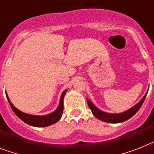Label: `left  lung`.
I'll return each mask as SVG.
<instances>
[{"instance_id": "8db88e82", "label": "left lung", "mask_w": 154, "mask_h": 154, "mask_svg": "<svg viewBox=\"0 0 154 154\" xmlns=\"http://www.w3.org/2000/svg\"><path fill=\"white\" fill-rule=\"evenodd\" d=\"M148 91L146 93V94L143 96V97L141 99L140 101L137 103L136 105H134L133 107L131 109L126 110V111L123 112H120V113H110V112H106L96 106V105L88 98H86L87 101V104H88L89 108L91 109V112H92L93 115L95 117L99 119L101 121L106 122V123H112V124H118V123H122L126 120H129L130 118H131L134 114L136 113L138 111V109H140L142 105H143V101H144L145 98L146 97V94Z\"/></svg>"}]
</instances>
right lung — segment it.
Instances as JSON below:
<instances>
[{
    "mask_svg": "<svg viewBox=\"0 0 154 154\" xmlns=\"http://www.w3.org/2000/svg\"><path fill=\"white\" fill-rule=\"evenodd\" d=\"M67 91H68V90H65L62 93L60 98L58 107L56 109L55 111H53V112H50L49 114H46V115L42 116L32 115V114L26 113V112H23L19 110L11 102L9 97L8 96L7 93H5L6 97H7L8 101L9 102L11 109L13 110L15 114L20 118V120L25 122L26 124H29V125L33 126V127L42 128V127H47V126L52 125V124H55V123H57V122H58L60 120L63 110V97H64V95H65Z\"/></svg>",
    "mask_w": 154,
    "mask_h": 154,
    "instance_id": "right-lung-1",
    "label": "right lung"
}]
</instances>
